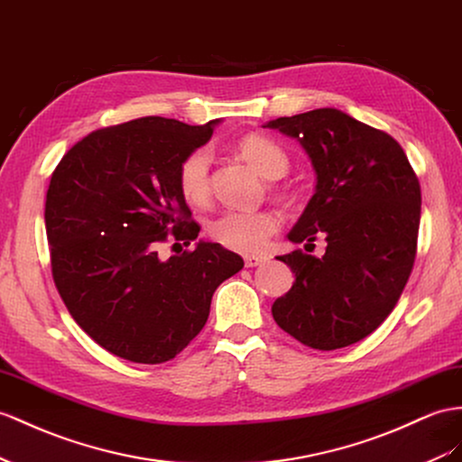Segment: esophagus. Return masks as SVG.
<instances>
[{
  "mask_svg": "<svg viewBox=\"0 0 462 462\" xmlns=\"http://www.w3.org/2000/svg\"><path fill=\"white\" fill-rule=\"evenodd\" d=\"M267 262V257L265 255H245L244 257V263H245V267H257V265H262V263H265Z\"/></svg>",
  "mask_w": 462,
  "mask_h": 462,
  "instance_id": "esophagus-1",
  "label": "esophagus"
}]
</instances>
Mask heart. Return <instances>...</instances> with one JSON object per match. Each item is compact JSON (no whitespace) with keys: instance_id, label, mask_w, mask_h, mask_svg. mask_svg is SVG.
Wrapping results in <instances>:
<instances>
[{"instance_id":"heart-1","label":"heart","mask_w":462,"mask_h":462,"mask_svg":"<svg viewBox=\"0 0 462 462\" xmlns=\"http://www.w3.org/2000/svg\"><path fill=\"white\" fill-rule=\"evenodd\" d=\"M238 152L244 160L267 180H279L289 170V156L275 140L262 134H250L238 140ZM210 152L197 148L189 152L177 168V187L189 205H203L208 199ZM277 230V218L269 210H222L207 222V234L212 240L234 252L252 254L262 250L271 234Z\"/></svg>"}]
</instances>
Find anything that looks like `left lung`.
<instances>
[{"label": "left lung", "instance_id": "obj_1", "mask_svg": "<svg viewBox=\"0 0 462 462\" xmlns=\"http://www.w3.org/2000/svg\"><path fill=\"white\" fill-rule=\"evenodd\" d=\"M297 138L316 170V193L289 232L328 242L322 257L281 255L297 281L273 318L300 344L332 351L373 334L410 279L418 252L421 189L398 142L337 109L269 121Z\"/></svg>", "mask_w": 462, "mask_h": 462}]
</instances>
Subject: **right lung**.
<instances>
[{
	"label": "right lung",
	"instance_id": "obj_1",
	"mask_svg": "<svg viewBox=\"0 0 462 462\" xmlns=\"http://www.w3.org/2000/svg\"><path fill=\"white\" fill-rule=\"evenodd\" d=\"M217 123L142 116L93 130L51 177L44 224L54 285L76 324L116 357L173 359L207 324L217 287L244 267L212 242L165 262L158 255L170 238L189 245L199 236L177 168Z\"/></svg>",
	"mask_w": 462,
	"mask_h": 462
}]
</instances>
